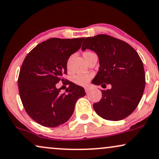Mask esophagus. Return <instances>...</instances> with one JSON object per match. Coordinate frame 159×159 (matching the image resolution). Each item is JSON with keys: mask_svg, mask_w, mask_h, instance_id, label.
I'll return each mask as SVG.
<instances>
[{"mask_svg": "<svg viewBox=\"0 0 159 159\" xmlns=\"http://www.w3.org/2000/svg\"><path fill=\"white\" fill-rule=\"evenodd\" d=\"M84 89H85V92H86V94H88V93L89 92V88L85 87V88H84Z\"/></svg>", "mask_w": 159, "mask_h": 159, "instance_id": "1", "label": "esophagus"}]
</instances>
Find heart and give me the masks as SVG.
Instances as JSON below:
<instances>
[{
	"instance_id": "1",
	"label": "heart",
	"mask_w": 159,
	"mask_h": 159,
	"mask_svg": "<svg viewBox=\"0 0 159 159\" xmlns=\"http://www.w3.org/2000/svg\"><path fill=\"white\" fill-rule=\"evenodd\" d=\"M87 53H90L89 52H85L84 54H87ZM92 75H89V74L86 73H80L78 75H75L73 77V81L74 83L79 86H86L89 84L91 78H92Z\"/></svg>"
}]
</instances>
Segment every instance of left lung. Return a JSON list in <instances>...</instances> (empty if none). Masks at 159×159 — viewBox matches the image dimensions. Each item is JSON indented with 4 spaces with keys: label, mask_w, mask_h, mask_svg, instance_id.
Returning a JSON list of instances; mask_svg holds the SVG:
<instances>
[{
    "label": "left lung",
    "mask_w": 159,
    "mask_h": 159,
    "mask_svg": "<svg viewBox=\"0 0 159 159\" xmlns=\"http://www.w3.org/2000/svg\"><path fill=\"white\" fill-rule=\"evenodd\" d=\"M86 48L97 53L100 65L92 83L112 86L111 89L102 90L101 99L93 105L95 112L105 120L124 119L133 113L143 97V61L129 44L105 34L86 38L82 50Z\"/></svg>",
    "instance_id": "left-lung-1"
}]
</instances>
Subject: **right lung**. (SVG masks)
<instances>
[{
	"instance_id": "1",
	"label": "right lung",
	"mask_w": 159,
	"mask_h": 159,
	"mask_svg": "<svg viewBox=\"0 0 159 159\" xmlns=\"http://www.w3.org/2000/svg\"><path fill=\"white\" fill-rule=\"evenodd\" d=\"M84 39L52 38L37 45L24 60L19 92L25 111L38 124L46 127L64 124L73 115L77 99L86 95L83 87L63 78L70 56L81 48ZM61 80L69 85L67 94L56 87Z\"/></svg>"
}]
</instances>
